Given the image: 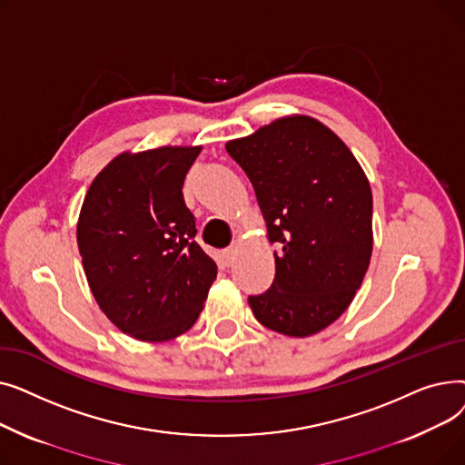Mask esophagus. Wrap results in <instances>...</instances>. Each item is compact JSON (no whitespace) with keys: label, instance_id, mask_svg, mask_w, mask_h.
Returning <instances> with one entry per match:
<instances>
[{"label":"esophagus","instance_id":"obj_1","mask_svg":"<svg viewBox=\"0 0 465 465\" xmlns=\"http://www.w3.org/2000/svg\"><path fill=\"white\" fill-rule=\"evenodd\" d=\"M233 260H235V249H233V247L224 249V251H223V262H224L226 265H232Z\"/></svg>","mask_w":465,"mask_h":465}]
</instances>
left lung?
I'll return each instance as SVG.
<instances>
[{
	"label": "left lung",
	"mask_w": 465,
	"mask_h": 465,
	"mask_svg": "<svg viewBox=\"0 0 465 465\" xmlns=\"http://www.w3.org/2000/svg\"><path fill=\"white\" fill-rule=\"evenodd\" d=\"M252 183L277 242L270 290L249 296L256 321L290 337L319 333L354 300L373 251V195L349 146L322 122L284 116L226 143Z\"/></svg>",
	"instance_id": "obj_1"
}]
</instances>
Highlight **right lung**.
<instances>
[{"instance_id": "right-lung-1", "label": "right lung", "mask_w": 465, "mask_h": 465, "mask_svg": "<svg viewBox=\"0 0 465 465\" xmlns=\"http://www.w3.org/2000/svg\"><path fill=\"white\" fill-rule=\"evenodd\" d=\"M200 151L124 153L86 192L77 242L90 290L107 319L139 341L160 343L190 330L216 279L183 198Z\"/></svg>"}]
</instances>
